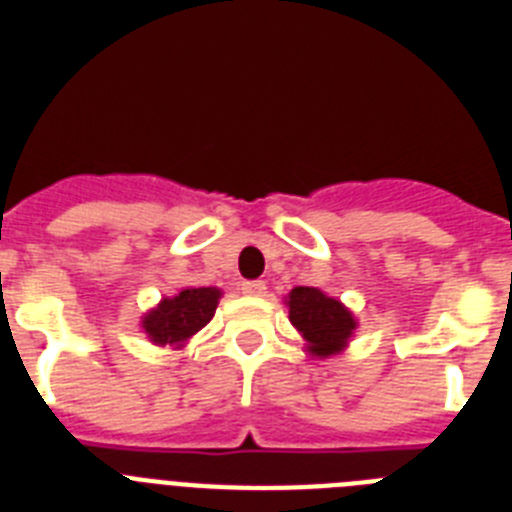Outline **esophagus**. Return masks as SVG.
<instances>
[{
  "mask_svg": "<svg viewBox=\"0 0 512 512\" xmlns=\"http://www.w3.org/2000/svg\"><path fill=\"white\" fill-rule=\"evenodd\" d=\"M241 292H243V295H248V297H264L266 295V284L261 282V279H256V282H243Z\"/></svg>",
  "mask_w": 512,
  "mask_h": 512,
  "instance_id": "obj_1",
  "label": "esophagus"
}]
</instances>
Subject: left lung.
<instances>
[{
	"label": "left lung",
	"instance_id": "left-lung-1",
	"mask_svg": "<svg viewBox=\"0 0 512 512\" xmlns=\"http://www.w3.org/2000/svg\"><path fill=\"white\" fill-rule=\"evenodd\" d=\"M284 305L289 310V323L295 325L307 354L315 359L343 354L359 328L354 312L318 287H295L284 297Z\"/></svg>",
	"mask_w": 512,
	"mask_h": 512
}]
</instances>
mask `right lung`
Returning a JSON list of instances; mask_svg holds the SVG:
<instances>
[{"instance_id": "add662e5", "label": "right lung", "mask_w": 512, "mask_h": 512, "mask_svg": "<svg viewBox=\"0 0 512 512\" xmlns=\"http://www.w3.org/2000/svg\"><path fill=\"white\" fill-rule=\"evenodd\" d=\"M220 297L223 292L217 287H184L179 295L161 297V302L140 318V330L153 346L184 348L197 330L210 323Z\"/></svg>"}]
</instances>
